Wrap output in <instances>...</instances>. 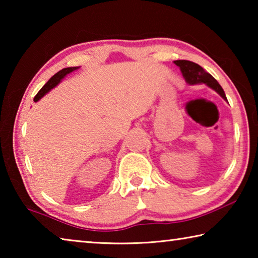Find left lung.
Returning a JSON list of instances; mask_svg holds the SVG:
<instances>
[{
  "instance_id": "1",
  "label": "left lung",
  "mask_w": 258,
  "mask_h": 258,
  "mask_svg": "<svg viewBox=\"0 0 258 258\" xmlns=\"http://www.w3.org/2000/svg\"><path fill=\"white\" fill-rule=\"evenodd\" d=\"M174 63L180 67L183 77L185 78L187 84H206L211 89L215 90L222 98L226 100L225 93L222 86L218 84V82L214 78L211 74L207 73L203 67H200L198 63L192 62L189 60H175ZM228 101V100H226Z\"/></svg>"
}]
</instances>
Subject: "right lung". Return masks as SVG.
Instances as JSON below:
<instances>
[{
	"mask_svg": "<svg viewBox=\"0 0 258 258\" xmlns=\"http://www.w3.org/2000/svg\"><path fill=\"white\" fill-rule=\"evenodd\" d=\"M78 68H80V67H68V68H63V69H61L60 72L54 74V75L52 76L49 81H47L46 84H45L44 86H43L40 91H38V93H37L36 95H35L34 101L37 102L38 100H40L42 97H44V95H45L47 92H49L50 90H52L54 86L58 85L59 83L61 82V80H62V78H63L64 76L68 75L69 73L76 71V69H78Z\"/></svg>",
	"mask_w": 258,
	"mask_h": 258,
	"instance_id": "obj_1",
	"label": "right lung"
}]
</instances>
